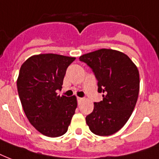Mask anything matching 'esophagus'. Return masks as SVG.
Returning a JSON list of instances; mask_svg holds the SVG:
<instances>
[{
  "label": "esophagus",
  "instance_id": "34e87169",
  "mask_svg": "<svg viewBox=\"0 0 159 159\" xmlns=\"http://www.w3.org/2000/svg\"><path fill=\"white\" fill-rule=\"evenodd\" d=\"M82 100H83V98H80V97H78V98H77V101H78V104H80V103Z\"/></svg>",
  "mask_w": 159,
  "mask_h": 159
}]
</instances>
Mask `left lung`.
I'll list each match as a JSON object with an SVG mask.
<instances>
[{
    "mask_svg": "<svg viewBox=\"0 0 159 159\" xmlns=\"http://www.w3.org/2000/svg\"><path fill=\"white\" fill-rule=\"evenodd\" d=\"M80 60L92 70L103 100L94 102L93 112L85 118L94 134L109 136L118 132L129 120L139 92V73L125 54L101 49L81 55Z\"/></svg>",
    "mask_w": 159,
    "mask_h": 159,
    "instance_id": "left-lung-1",
    "label": "left lung"
}]
</instances>
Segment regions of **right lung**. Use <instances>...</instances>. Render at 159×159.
I'll return each instance as SVG.
<instances>
[{"mask_svg": "<svg viewBox=\"0 0 159 159\" xmlns=\"http://www.w3.org/2000/svg\"><path fill=\"white\" fill-rule=\"evenodd\" d=\"M75 60L56 54H41L26 60L20 69L17 90L30 123L42 134H65L77 108L75 96L57 95L68 66Z\"/></svg>", "mask_w": 159, "mask_h": 159, "instance_id": "1", "label": "right lung"}]
</instances>
